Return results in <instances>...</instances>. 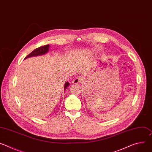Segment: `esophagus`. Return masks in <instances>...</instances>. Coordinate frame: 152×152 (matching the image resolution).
I'll return each instance as SVG.
<instances>
[{"label":"esophagus","instance_id":"esophagus-1","mask_svg":"<svg viewBox=\"0 0 152 152\" xmlns=\"http://www.w3.org/2000/svg\"><path fill=\"white\" fill-rule=\"evenodd\" d=\"M83 78L82 77H80V76H79V77H76L74 80H73V84H77V83H80V82H82V81H83Z\"/></svg>","mask_w":152,"mask_h":152}]
</instances>
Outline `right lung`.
<instances>
[{
	"label": "right lung",
	"instance_id": "obj_1",
	"mask_svg": "<svg viewBox=\"0 0 152 152\" xmlns=\"http://www.w3.org/2000/svg\"><path fill=\"white\" fill-rule=\"evenodd\" d=\"M49 45L43 46H41V47L35 49L31 53H29L27 56H26L25 59H26V58H30V57H32V56H37L45 55V53H46L49 51ZM69 85H70V83L68 82H66V83H65V85H64V90L67 88V87Z\"/></svg>",
	"mask_w": 152,
	"mask_h": 152
}]
</instances>
